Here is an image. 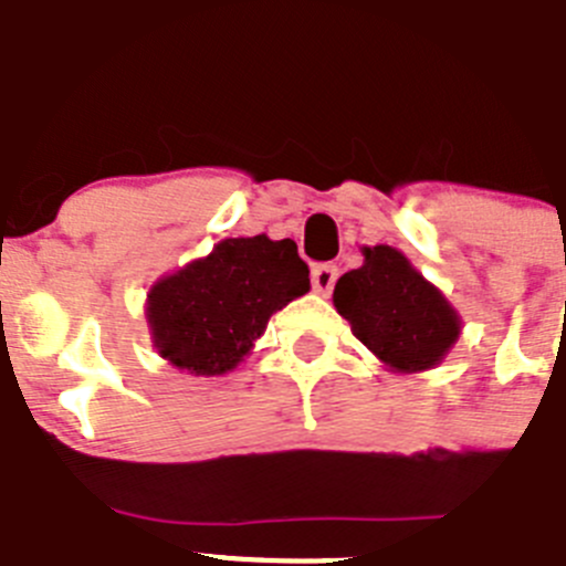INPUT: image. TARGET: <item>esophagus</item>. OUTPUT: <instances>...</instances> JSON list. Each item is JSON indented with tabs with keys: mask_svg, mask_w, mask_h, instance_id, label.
<instances>
[{
	"mask_svg": "<svg viewBox=\"0 0 566 566\" xmlns=\"http://www.w3.org/2000/svg\"><path fill=\"white\" fill-rule=\"evenodd\" d=\"M310 279H313L315 293L327 295V293H333L335 279H338V268H335V264H315L313 276Z\"/></svg>",
	"mask_w": 566,
	"mask_h": 566,
	"instance_id": "34e87169",
	"label": "esophagus"
}]
</instances>
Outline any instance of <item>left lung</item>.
<instances>
[{
	"label": "left lung",
	"mask_w": 566,
	"mask_h": 566,
	"mask_svg": "<svg viewBox=\"0 0 566 566\" xmlns=\"http://www.w3.org/2000/svg\"><path fill=\"white\" fill-rule=\"evenodd\" d=\"M364 264L335 282L333 304L386 369L411 375L442 364L462 333L457 307L391 245L360 248Z\"/></svg>",
	"instance_id": "obj_1"
}]
</instances>
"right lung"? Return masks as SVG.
I'll return each instance as SVG.
<instances>
[{
	"instance_id": "1",
	"label": "right lung",
	"mask_w": 566,
	"mask_h": 566,
	"mask_svg": "<svg viewBox=\"0 0 566 566\" xmlns=\"http://www.w3.org/2000/svg\"><path fill=\"white\" fill-rule=\"evenodd\" d=\"M310 290V268L293 239H222L208 256L160 276L146 295L157 355L177 369L213 378L237 369L273 313Z\"/></svg>"
}]
</instances>
